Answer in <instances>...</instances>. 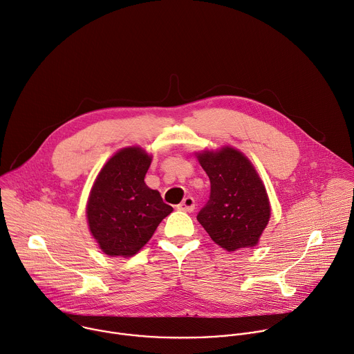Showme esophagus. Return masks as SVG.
<instances>
[{"instance_id":"1","label":"esophagus","mask_w":354,"mask_h":354,"mask_svg":"<svg viewBox=\"0 0 354 354\" xmlns=\"http://www.w3.org/2000/svg\"><path fill=\"white\" fill-rule=\"evenodd\" d=\"M177 207L180 210H184V212H194V209H195V199L192 196H185L183 199V202Z\"/></svg>"}]
</instances>
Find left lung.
Masks as SVG:
<instances>
[{
    "mask_svg": "<svg viewBox=\"0 0 354 354\" xmlns=\"http://www.w3.org/2000/svg\"><path fill=\"white\" fill-rule=\"evenodd\" d=\"M198 160L210 180V195L196 219L227 251L254 247L270 216L268 195L250 160L233 148L205 152Z\"/></svg>",
    "mask_w": 354,
    "mask_h": 354,
    "instance_id": "1",
    "label": "left lung"
}]
</instances>
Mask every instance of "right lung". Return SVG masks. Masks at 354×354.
<instances>
[{
	"label": "right lung",
	"mask_w": 354,
	"mask_h": 354,
	"mask_svg": "<svg viewBox=\"0 0 354 354\" xmlns=\"http://www.w3.org/2000/svg\"><path fill=\"white\" fill-rule=\"evenodd\" d=\"M151 156L139 148L115 153L99 173L88 202L89 229L103 252L132 257L173 212L144 178Z\"/></svg>",
	"instance_id": "obj_1"
}]
</instances>
